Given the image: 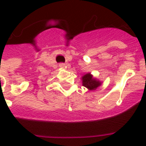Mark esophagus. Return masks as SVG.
I'll list each match as a JSON object with an SVG mask.
<instances>
[{"label":"esophagus","mask_w":146,"mask_h":146,"mask_svg":"<svg viewBox=\"0 0 146 146\" xmlns=\"http://www.w3.org/2000/svg\"><path fill=\"white\" fill-rule=\"evenodd\" d=\"M59 66H60V67H61V68H65V67H66V65H65V64H64V63L60 64Z\"/></svg>","instance_id":"esophagus-1"}]
</instances>
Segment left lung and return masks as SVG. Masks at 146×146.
<instances>
[{
  "mask_svg": "<svg viewBox=\"0 0 146 146\" xmlns=\"http://www.w3.org/2000/svg\"><path fill=\"white\" fill-rule=\"evenodd\" d=\"M82 80L83 86L86 87L90 90H94V89H97L101 85V82L99 81H97L96 79L92 78V76L90 73H87L83 76Z\"/></svg>",
  "mask_w": 146,
  "mask_h": 146,
  "instance_id": "8db88e82",
  "label": "left lung"
}]
</instances>
